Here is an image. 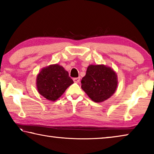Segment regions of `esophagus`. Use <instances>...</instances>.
Listing matches in <instances>:
<instances>
[{"label": "esophagus", "instance_id": "esophagus-1", "mask_svg": "<svg viewBox=\"0 0 154 154\" xmlns=\"http://www.w3.org/2000/svg\"><path fill=\"white\" fill-rule=\"evenodd\" d=\"M73 81H74V82H75V83H79V81H80V77L73 78Z\"/></svg>", "mask_w": 154, "mask_h": 154}]
</instances>
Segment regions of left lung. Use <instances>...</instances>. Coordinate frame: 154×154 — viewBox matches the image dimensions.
<instances>
[{
	"label": "left lung",
	"instance_id": "obj_1",
	"mask_svg": "<svg viewBox=\"0 0 154 154\" xmlns=\"http://www.w3.org/2000/svg\"><path fill=\"white\" fill-rule=\"evenodd\" d=\"M81 83L87 95L94 102L100 103L110 98L116 92L118 77L110 67L103 64H91Z\"/></svg>",
	"mask_w": 154,
	"mask_h": 154
}]
</instances>
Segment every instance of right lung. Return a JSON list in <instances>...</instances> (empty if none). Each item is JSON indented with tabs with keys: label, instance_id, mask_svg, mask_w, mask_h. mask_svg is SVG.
I'll return each mask as SVG.
<instances>
[{
	"label": "right lung",
	"instance_id": "1",
	"mask_svg": "<svg viewBox=\"0 0 154 154\" xmlns=\"http://www.w3.org/2000/svg\"><path fill=\"white\" fill-rule=\"evenodd\" d=\"M73 83L69 72L59 64H51L41 70L36 77L38 93L51 101H55Z\"/></svg>",
	"mask_w": 154,
	"mask_h": 154
}]
</instances>
